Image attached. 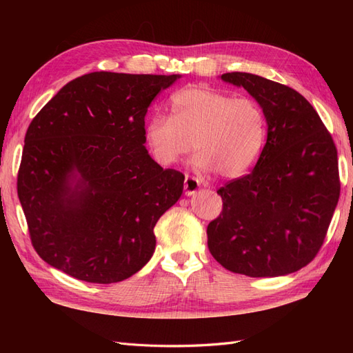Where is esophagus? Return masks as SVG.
Masks as SVG:
<instances>
[{"mask_svg": "<svg viewBox=\"0 0 353 353\" xmlns=\"http://www.w3.org/2000/svg\"><path fill=\"white\" fill-rule=\"evenodd\" d=\"M183 188H185V194H186V196H192V194H196V192H197V190L200 188V182H199V179H196V177H192V176H188V174H186Z\"/></svg>", "mask_w": 353, "mask_h": 353, "instance_id": "obj_1", "label": "esophagus"}]
</instances>
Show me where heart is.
Returning a JSON list of instances; mask_svg holds the SVG:
<instances>
[{
  "mask_svg": "<svg viewBox=\"0 0 353 353\" xmlns=\"http://www.w3.org/2000/svg\"><path fill=\"white\" fill-rule=\"evenodd\" d=\"M171 117L156 115L145 129L157 162L171 165L199 152L197 168L221 177L243 176L256 162L267 137L265 114L250 97H232L206 86L172 94Z\"/></svg>",
  "mask_w": 353,
  "mask_h": 353,
  "instance_id": "heart-1",
  "label": "heart"
}]
</instances>
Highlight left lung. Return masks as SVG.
Wrapping results in <instances>:
<instances>
[{
	"mask_svg": "<svg viewBox=\"0 0 353 353\" xmlns=\"http://www.w3.org/2000/svg\"><path fill=\"white\" fill-rule=\"evenodd\" d=\"M221 79L243 86L267 119L254 168L216 191L223 211L208 224V247L232 273L274 277L317 256L340 197L336 147L311 103L290 86L249 72Z\"/></svg>",
	"mask_w": 353,
	"mask_h": 353,
	"instance_id": "obj_1",
	"label": "left lung"
}]
</instances>
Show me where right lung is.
Returning <instances> with one entry per match:
<instances>
[{"instance_id":"obj_1","label":"right lung","mask_w":353,"mask_h":353,"mask_svg":"<svg viewBox=\"0 0 353 353\" xmlns=\"http://www.w3.org/2000/svg\"><path fill=\"white\" fill-rule=\"evenodd\" d=\"M181 77L91 72L66 83L30 123L18 197L37 254L79 281L114 283L152 258L154 226L185 176L145 148V114Z\"/></svg>"}]
</instances>
